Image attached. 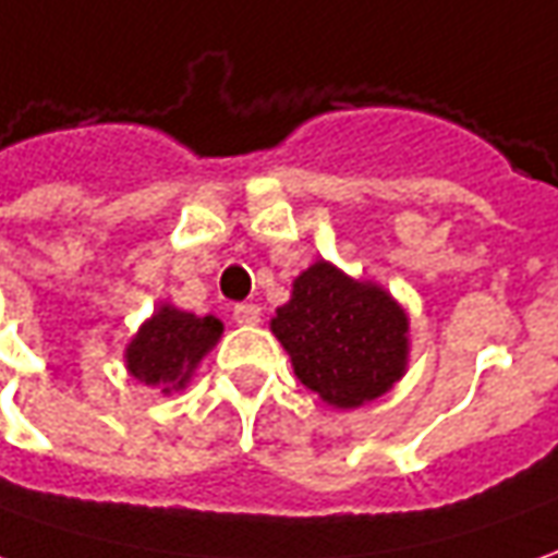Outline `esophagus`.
Returning a JSON list of instances; mask_svg holds the SVG:
<instances>
[{"label": "esophagus", "instance_id": "1", "mask_svg": "<svg viewBox=\"0 0 558 558\" xmlns=\"http://www.w3.org/2000/svg\"><path fill=\"white\" fill-rule=\"evenodd\" d=\"M259 305H253V302H238L234 308H231V317H234V324H244V327H250V324H259Z\"/></svg>", "mask_w": 558, "mask_h": 558}]
</instances>
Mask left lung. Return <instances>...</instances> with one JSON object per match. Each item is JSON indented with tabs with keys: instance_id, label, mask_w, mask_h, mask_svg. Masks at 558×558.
I'll return each instance as SVG.
<instances>
[{
	"instance_id": "obj_1",
	"label": "left lung",
	"mask_w": 558,
	"mask_h": 558,
	"mask_svg": "<svg viewBox=\"0 0 558 558\" xmlns=\"http://www.w3.org/2000/svg\"><path fill=\"white\" fill-rule=\"evenodd\" d=\"M271 329L290 351L299 381L329 407L354 409L381 397L407 369L403 308L375 283L314 263L293 283Z\"/></svg>"
}]
</instances>
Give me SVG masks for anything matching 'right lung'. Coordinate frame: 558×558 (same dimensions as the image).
<instances>
[{
    "label": "right lung",
    "instance_id": "1",
    "mask_svg": "<svg viewBox=\"0 0 558 558\" xmlns=\"http://www.w3.org/2000/svg\"><path fill=\"white\" fill-rule=\"evenodd\" d=\"M222 332L216 317H195L165 305L151 320H146L128 348V369L146 385L183 388L201 357L210 351Z\"/></svg>",
    "mask_w": 558,
    "mask_h": 558
}]
</instances>
